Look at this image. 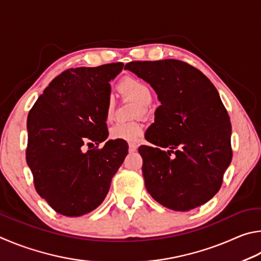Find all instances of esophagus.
<instances>
[{
    "instance_id": "obj_1",
    "label": "esophagus",
    "mask_w": 261,
    "mask_h": 261,
    "mask_svg": "<svg viewBox=\"0 0 261 261\" xmlns=\"http://www.w3.org/2000/svg\"><path fill=\"white\" fill-rule=\"evenodd\" d=\"M136 149H138V145L134 144V143H130L129 147H128V150H129V152H135Z\"/></svg>"
}]
</instances>
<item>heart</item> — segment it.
<instances>
[{
	"instance_id": "obj_1",
	"label": "heart",
	"mask_w": 261,
	"mask_h": 261,
	"mask_svg": "<svg viewBox=\"0 0 261 261\" xmlns=\"http://www.w3.org/2000/svg\"><path fill=\"white\" fill-rule=\"evenodd\" d=\"M119 88L123 94L133 98L136 103L141 107V112L144 111V107L151 103L152 93L150 87L144 84L143 81L134 79V77H126L123 79ZM114 112L113 100L110 98L105 107V117L108 120H111ZM144 128L140 122H117L110 129V138L112 140L122 141L127 143H138L141 136L143 135Z\"/></svg>"
}]
</instances>
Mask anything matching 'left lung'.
I'll return each mask as SVG.
<instances>
[{"instance_id": "obj_1", "label": "left lung", "mask_w": 261, "mask_h": 261, "mask_svg": "<svg viewBox=\"0 0 261 261\" xmlns=\"http://www.w3.org/2000/svg\"><path fill=\"white\" fill-rule=\"evenodd\" d=\"M125 70L150 84L161 102L145 133L154 147L139 148L148 193L181 212L208 202L232 157L230 119L217 88L197 68L176 59L130 62Z\"/></svg>"}]
</instances>
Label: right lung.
Instances as JSON below:
<instances>
[{"label":"right lung","instance_id":"add662e5","mask_svg":"<svg viewBox=\"0 0 261 261\" xmlns=\"http://www.w3.org/2000/svg\"><path fill=\"white\" fill-rule=\"evenodd\" d=\"M122 63L76 67L55 77L27 117L26 162L38 194L55 211L81 217L98 207L128 153L126 142L108 139L105 107ZM91 144V143H88Z\"/></svg>","mask_w":261,"mask_h":261}]
</instances>
